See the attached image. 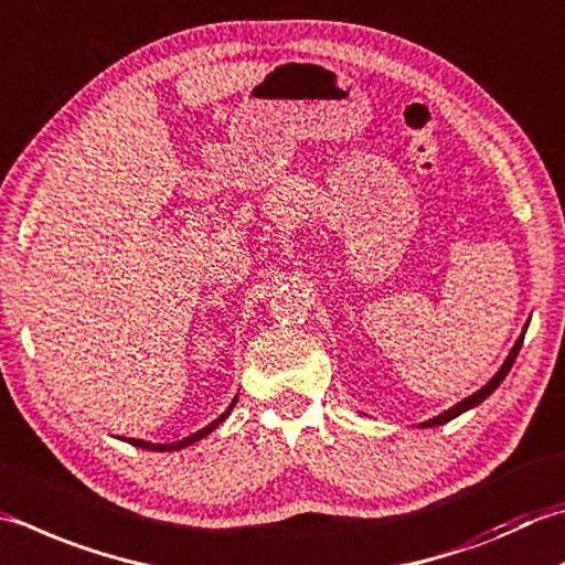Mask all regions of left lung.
I'll return each instance as SVG.
<instances>
[{"mask_svg": "<svg viewBox=\"0 0 565 565\" xmlns=\"http://www.w3.org/2000/svg\"><path fill=\"white\" fill-rule=\"evenodd\" d=\"M524 333H526V328H524ZM524 333L519 335V340L514 342V348H512V352H510V358L504 360V364L500 367V372L494 374V377L482 386L480 392H475L472 396H468V399H462L460 404H456L452 408H448V412H444L440 416H436V418H430V422H426V424H422L424 428H430V426H440V424H448L450 418H456V416H460L462 412H468V408H472V406H478L480 402H484L488 399V396L497 390V386L502 384V380L507 377V374H510V370H512V364H514V360H516V355H519V348H522V342H524Z\"/></svg>", "mask_w": 565, "mask_h": 565, "instance_id": "obj_1", "label": "left lung"}]
</instances>
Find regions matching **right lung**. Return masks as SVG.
Masks as SVG:
<instances>
[{"label": "right lung", "mask_w": 565, "mask_h": 565, "mask_svg": "<svg viewBox=\"0 0 565 565\" xmlns=\"http://www.w3.org/2000/svg\"><path fill=\"white\" fill-rule=\"evenodd\" d=\"M235 404H237V396L235 399H232V404L227 406V412H223L220 414V418H215L213 424H207L205 428H201L198 430V434H191L188 438H183V440H175V444H147V440H139V438H129V444L131 446H137V448H147V450H157V452H163V450H181V448H185V446H191V444H195V440H201V438H205L210 430H215L220 424L225 422V418L230 416V412L232 408H235Z\"/></svg>", "instance_id": "add662e5"}]
</instances>
